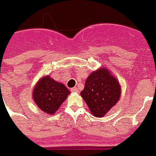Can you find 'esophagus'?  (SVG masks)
<instances>
[{
	"instance_id": "1",
	"label": "esophagus",
	"mask_w": 156,
	"mask_h": 156,
	"mask_svg": "<svg viewBox=\"0 0 156 156\" xmlns=\"http://www.w3.org/2000/svg\"><path fill=\"white\" fill-rule=\"evenodd\" d=\"M71 91H73V92H76V91H78V88H77V87H73L72 89H71Z\"/></svg>"
}]
</instances>
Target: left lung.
Returning <instances> with one entry per match:
<instances>
[{"instance_id": "1", "label": "left lung", "mask_w": 156, "mask_h": 156, "mask_svg": "<svg viewBox=\"0 0 156 156\" xmlns=\"http://www.w3.org/2000/svg\"><path fill=\"white\" fill-rule=\"evenodd\" d=\"M80 96L90 112L95 117L101 118L119 101L121 87L112 73L101 67L87 77Z\"/></svg>"}]
</instances>
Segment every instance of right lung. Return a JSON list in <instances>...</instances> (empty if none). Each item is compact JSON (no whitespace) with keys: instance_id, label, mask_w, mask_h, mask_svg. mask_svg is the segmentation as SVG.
<instances>
[{"instance_id":"right-lung-1","label":"right lung","mask_w":156,"mask_h":156,"mask_svg":"<svg viewBox=\"0 0 156 156\" xmlns=\"http://www.w3.org/2000/svg\"><path fill=\"white\" fill-rule=\"evenodd\" d=\"M70 93L66 86L53 80L49 76L41 78L34 87V102L45 113L53 115Z\"/></svg>"}]
</instances>
